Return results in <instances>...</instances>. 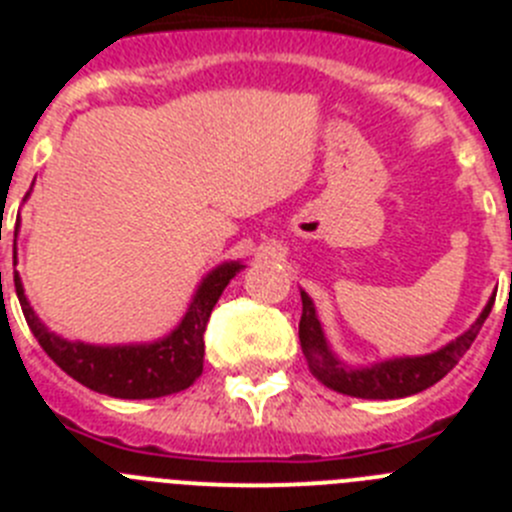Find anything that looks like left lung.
<instances>
[{"instance_id":"8db88e82","label":"left lung","mask_w":512,"mask_h":512,"mask_svg":"<svg viewBox=\"0 0 512 512\" xmlns=\"http://www.w3.org/2000/svg\"><path fill=\"white\" fill-rule=\"evenodd\" d=\"M302 295V318H300V343L302 354H305L307 366H310L312 377L323 382L330 390L341 392V395L364 397V400H397V397L418 395V392L428 390L438 379L459 364V359L469 351V346L477 338L479 328L487 320L492 310V302L482 310L474 325L464 330L456 341L446 343L443 348L425 356H400V359L379 361L372 366H351L343 364L333 351H330L325 333L320 328V320L315 315V305L305 292Z\"/></svg>"}]
</instances>
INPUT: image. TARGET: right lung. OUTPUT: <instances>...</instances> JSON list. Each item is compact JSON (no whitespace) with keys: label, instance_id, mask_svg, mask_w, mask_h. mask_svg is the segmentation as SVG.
Masks as SVG:
<instances>
[{"label":"right lung","instance_id":"add662e5","mask_svg":"<svg viewBox=\"0 0 512 512\" xmlns=\"http://www.w3.org/2000/svg\"><path fill=\"white\" fill-rule=\"evenodd\" d=\"M241 269V261H225L212 269L194 292L182 323L161 341L138 343V346H89V343L66 341L40 323L27 302L17 271L15 289L22 315L33 330V336L38 338L45 354L69 377L99 395L122 397V400H151V397H166L187 390L189 384L200 377L210 312L230 279Z\"/></svg>","mask_w":512,"mask_h":512}]
</instances>
